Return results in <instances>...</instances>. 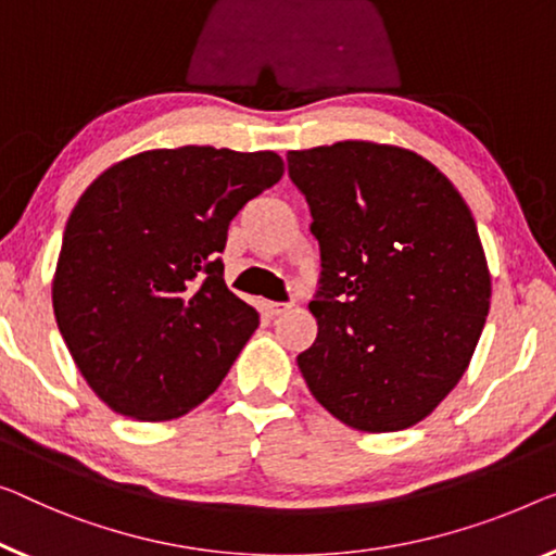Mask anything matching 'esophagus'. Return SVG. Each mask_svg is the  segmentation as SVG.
<instances>
[{
  "instance_id": "1",
  "label": "esophagus",
  "mask_w": 556,
  "mask_h": 556,
  "mask_svg": "<svg viewBox=\"0 0 556 556\" xmlns=\"http://www.w3.org/2000/svg\"><path fill=\"white\" fill-rule=\"evenodd\" d=\"M287 309H289V304H285V302H262V314L269 319L279 317V314H285Z\"/></svg>"
}]
</instances>
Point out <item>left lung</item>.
Masks as SVG:
<instances>
[{"label": "left lung", "instance_id": "8db88e82", "mask_svg": "<svg viewBox=\"0 0 556 556\" xmlns=\"http://www.w3.org/2000/svg\"><path fill=\"white\" fill-rule=\"evenodd\" d=\"M287 162L321 254L304 382L359 432L417 425L457 387L490 314L475 217L412 149L350 139Z\"/></svg>", "mask_w": 556, "mask_h": 556}]
</instances>
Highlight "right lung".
<instances>
[{
	"mask_svg": "<svg viewBox=\"0 0 556 556\" xmlns=\"http://www.w3.org/2000/svg\"><path fill=\"white\" fill-rule=\"evenodd\" d=\"M275 152L149 149L87 187L66 222L52 304L106 407L167 421L199 407L260 325L225 285L229 222L275 187Z\"/></svg>",
	"mask_w": 556,
	"mask_h": 556,
	"instance_id": "right-lung-1",
	"label": "right lung"
}]
</instances>
